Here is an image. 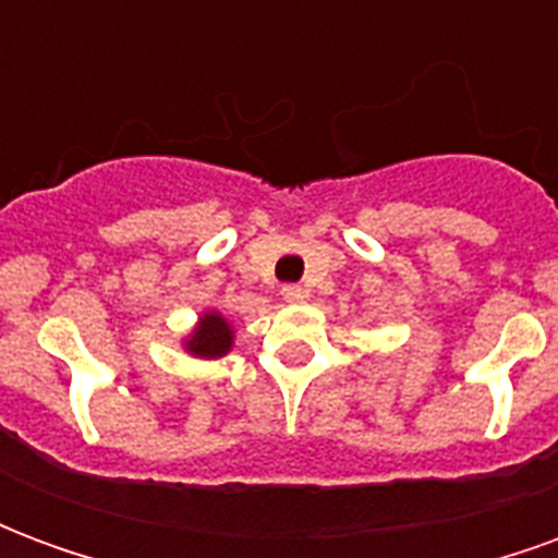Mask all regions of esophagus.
Wrapping results in <instances>:
<instances>
[{
	"label": "esophagus",
	"instance_id": "34e87169",
	"mask_svg": "<svg viewBox=\"0 0 558 558\" xmlns=\"http://www.w3.org/2000/svg\"><path fill=\"white\" fill-rule=\"evenodd\" d=\"M280 295H283V302H290V304L304 302V290H302V287H295V283L283 287V290H280Z\"/></svg>",
	"mask_w": 558,
	"mask_h": 558
}]
</instances>
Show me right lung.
I'll use <instances>...</instances> for the list:
<instances>
[{
    "label": "right lung",
    "instance_id": "add662e5",
    "mask_svg": "<svg viewBox=\"0 0 558 558\" xmlns=\"http://www.w3.org/2000/svg\"><path fill=\"white\" fill-rule=\"evenodd\" d=\"M184 350L196 359H220L232 350V326L230 319L218 311H206L199 316V323L191 331V338L184 340Z\"/></svg>",
    "mask_w": 558,
    "mask_h": 558
}]
</instances>
